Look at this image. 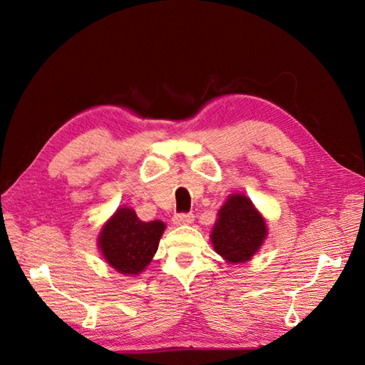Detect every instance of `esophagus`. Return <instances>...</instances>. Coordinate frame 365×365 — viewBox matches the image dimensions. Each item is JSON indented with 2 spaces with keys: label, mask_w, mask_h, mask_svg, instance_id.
Returning <instances> with one entry per match:
<instances>
[{
  "label": "esophagus",
  "mask_w": 365,
  "mask_h": 365,
  "mask_svg": "<svg viewBox=\"0 0 365 365\" xmlns=\"http://www.w3.org/2000/svg\"><path fill=\"white\" fill-rule=\"evenodd\" d=\"M193 213H178L173 216V224L176 225H189L193 222Z\"/></svg>",
  "instance_id": "obj_1"
}]
</instances>
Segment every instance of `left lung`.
I'll return each mask as SVG.
<instances>
[{
	"label": "left lung",
	"mask_w": 365,
	"mask_h": 365,
	"mask_svg": "<svg viewBox=\"0 0 365 365\" xmlns=\"http://www.w3.org/2000/svg\"><path fill=\"white\" fill-rule=\"evenodd\" d=\"M267 237V224L244 195H231L219 210L212 231L215 251L231 263H244L254 256Z\"/></svg>",
	"instance_id": "left-lung-1"
}]
</instances>
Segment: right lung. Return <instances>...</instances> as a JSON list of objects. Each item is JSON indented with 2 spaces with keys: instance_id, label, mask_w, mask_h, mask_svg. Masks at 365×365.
<instances>
[{
  "instance_id": "obj_1",
  "label": "right lung",
  "mask_w": 365,
  "mask_h": 365,
  "mask_svg": "<svg viewBox=\"0 0 365 365\" xmlns=\"http://www.w3.org/2000/svg\"><path fill=\"white\" fill-rule=\"evenodd\" d=\"M165 225L160 220L143 222L132 208H118L98 236L105 260L125 275L140 274L158 250Z\"/></svg>"
}]
</instances>
